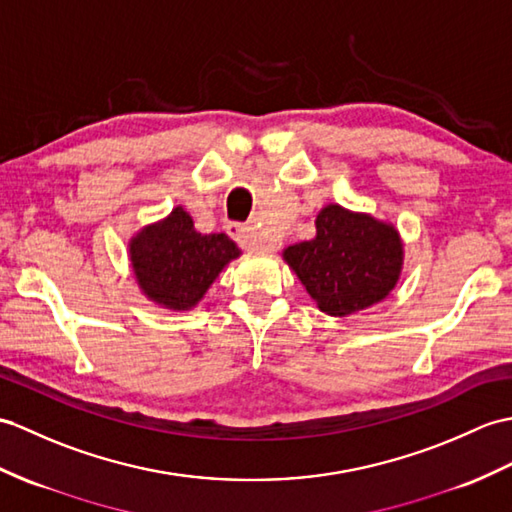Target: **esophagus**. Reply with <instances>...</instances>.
Masks as SVG:
<instances>
[{
    "instance_id": "34e87169",
    "label": "esophagus",
    "mask_w": 512,
    "mask_h": 512,
    "mask_svg": "<svg viewBox=\"0 0 512 512\" xmlns=\"http://www.w3.org/2000/svg\"><path fill=\"white\" fill-rule=\"evenodd\" d=\"M227 233L233 237V240L240 244L242 248H248V251H275V244L264 240V237L257 235V231L251 227V224H242V222H229L227 224Z\"/></svg>"
}]
</instances>
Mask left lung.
I'll return each instance as SVG.
<instances>
[{
    "mask_svg": "<svg viewBox=\"0 0 512 512\" xmlns=\"http://www.w3.org/2000/svg\"><path fill=\"white\" fill-rule=\"evenodd\" d=\"M312 240L281 253L316 307L351 316L382 303L403 270V240L392 222L329 202L316 216Z\"/></svg>",
    "mask_w": 512,
    "mask_h": 512,
    "instance_id": "left-lung-1",
    "label": "left lung"
}]
</instances>
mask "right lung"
Returning <instances> with one entry per match:
<instances>
[{"instance_id":"add662e5","label":"right lung","mask_w":512,"mask_h":512,"mask_svg":"<svg viewBox=\"0 0 512 512\" xmlns=\"http://www.w3.org/2000/svg\"><path fill=\"white\" fill-rule=\"evenodd\" d=\"M240 248L224 233H200L178 205L128 240V261L139 292L170 312H189Z\"/></svg>"}]
</instances>
